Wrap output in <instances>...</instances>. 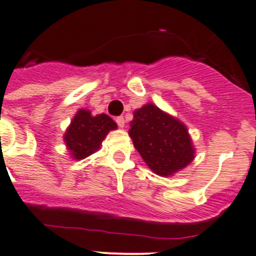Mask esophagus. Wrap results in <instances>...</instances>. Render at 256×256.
Segmentation results:
<instances>
[{
	"mask_svg": "<svg viewBox=\"0 0 256 256\" xmlns=\"http://www.w3.org/2000/svg\"><path fill=\"white\" fill-rule=\"evenodd\" d=\"M115 122H116L118 126H120V128H123V126H126V122H124V118L123 116H116Z\"/></svg>",
	"mask_w": 256,
	"mask_h": 256,
	"instance_id": "34e87169",
	"label": "esophagus"
}]
</instances>
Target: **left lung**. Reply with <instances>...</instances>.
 <instances>
[{"label":"left lung","instance_id":"obj_1","mask_svg":"<svg viewBox=\"0 0 256 256\" xmlns=\"http://www.w3.org/2000/svg\"><path fill=\"white\" fill-rule=\"evenodd\" d=\"M130 136L151 170L172 176L194 159V148L187 128L180 120L148 104L134 112Z\"/></svg>","mask_w":256,"mask_h":256}]
</instances>
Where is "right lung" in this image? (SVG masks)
<instances>
[{"mask_svg":"<svg viewBox=\"0 0 256 256\" xmlns=\"http://www.w3.org/2000/svg\"><path fill=\"white\" fill-rule=\"evenodd\" d=\"M116 128V123L106 114L92 116L87 110H79L65 133V144L74 159H84L100 148L108 130Z\"/></svg>","mask_w":256,"mask_h":256,"instance_id":"1","label":"right lung"}]
</instances>
